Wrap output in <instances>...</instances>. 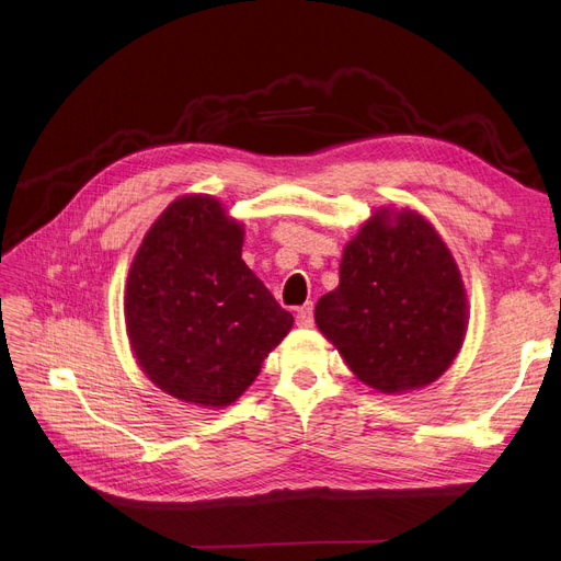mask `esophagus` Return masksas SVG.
Wrapping results in <instances>:
<instances>
[{
	"mask_svg": "<svg viewBox=\"0 0 561 561\" xmlns=\"http://www.w3.org/2000/svg\"><path fill=\"white\" fill-rule=\"evenodd\" d=\"M297 325L299 328L313 325V304H304L301 309H297Z\"/></svg>",
	"mask_w": 561,
	"mask_h": 561,
	"instance_id": "esophagus-1",
	"label": "esophagus"
}]
</instances>
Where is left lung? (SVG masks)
Segmentation results:
<instances>
[{"instance_id": "8db88e82", "label": "left lung", "mask_w": 561, "mask_h": 561, "mask_svg": "<svg viewBox=\"0 0 561 561\" xmlns=\"http://www.w3.org/2000/svg\"><path fill=\"white\" fill-rule=\"evenodd\" d=\"M316 325L369 388L428 386L463 344L461 271L428 219L379 208L346 243L339 285L316 304Z\"/></svg>"}]
</instances>
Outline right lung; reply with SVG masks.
Returning <instances> with one entry per match:
<instances>
[{"mask_svg": "<svg viewBox=\"0 0 561 561\" xmlns=\"http://www.w3.org/2000/svg\"><path fill=\"white\" fill-rule=\"evenodd\" d=\"M243 236L217 198L190 194L159 215L133 257L130 348L151 383L182 402L239 400L295 322L241 260Z\"/></svg>", "mask_w": 561, "mask_h": 561, "instance_id": "1", "label": "right lung"}]
</instances>
